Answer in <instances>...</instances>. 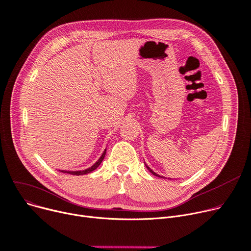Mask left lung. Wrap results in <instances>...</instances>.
<instances>
[{"instance_id": "8db88e82", "label": "left lung", "mask_w": 251, "mask_h": 251, "mask_svg": "<svg viewBox=\"0 0 251 251\" xmlns=\"http://www.w3.org/2000/svg\"><path fill=\"white\" fill-rule=\"evenodd\" d=\"M146 168H147V169H148V171H149V172H150V173H151V174H152V175H154V176H159V177H162V176H158V175H156V174H155V173H154V172H152V171H151V170H150V169H149V168H148V166H147V165H146Z\"/></svg>"}]
</instances>
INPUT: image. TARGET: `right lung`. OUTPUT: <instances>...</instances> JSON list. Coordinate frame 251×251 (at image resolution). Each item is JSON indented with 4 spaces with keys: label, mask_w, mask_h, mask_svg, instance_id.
I'll return each instance as SVG.
<instances>
[{
    "label": "right lung",
    "mask_w": 251,
    "mask_h": 251,
    "mask_svg": "<svg viewBox=\"0 0 251 251\" xmlns=\"http://www.w3.org/2000/svg\"><path fill=\"white\" fill-rule=\"evenodd\" d=\"M106 151H107V149L105 150L104 151V153L102 154V156L100 157V159L93 165V166H91L90 169H87V170H85V171H78V172H64V171H62V173H65V174H70V175H74V176H82V175H87V174H90V173H92L93 171H95L98 166L101 164V162L103 161V159H104V157H105V155H106Z\"/></svg>",
    "instance_id": "obj_1"
}]
</instances>
